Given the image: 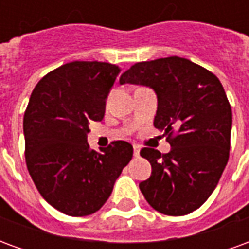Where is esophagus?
<instances>
[{"instance_id": "34e87169", "label": "esophagus", "mask_w": 249, "mask_h": 249, "mask_svg": "<svg viewBox=\"0 0 249 249\" xmlns=\"http://www.w3.org/2000/svg\"><path fill=\"white\" fill-rule=\"evenodd\" d=\"M133 153H135V156L137 157L140 155V146L139 145H133Z\"/></svg>"}]
</instances>
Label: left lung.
<instances>
[{
	"label": "left lung",
	"mask_w": 249,
	"mask_h": 249,
	"mask_svg": "<svg viewBox=\"0 0 249 249\" xmlns=\"http://www.w3.org/2000/svg\"><path fill=\"white\" fill-rule=\"evenodd\" d=\"M120 84L149 87L157 96L153 125L164 130L171 151L142 148L152 165L140 191L157 212L183 216L213 192L230 157L232 110L219 78L203 66L173 56L137 62ZM177 130V135L172 136Z\"/></svg>",
	"instance_id": "8db88e82"
}]
</instances>
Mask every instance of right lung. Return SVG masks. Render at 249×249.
Listing matches in <instances>:
<instances>
[{
	"instance_id": "right-lung-1",
	"label": "right lung",
	"mask_w": 249,
	"mask_h": 249,
	"mask_svg": "<svg viewBox=\"0 0 249 249\" xmlns=\"http://www.w3.org/2000/svg\"><path fill=\"white\" fill-rule=\"evenodd\" d=\"M119 73L109 62L73 61L48 73L32 92L24 116L26 165L41 196L62 213L98 211L132 160L126 141L100 152L88 144L89 123L104 119Z\"/></svg>"
}]
</instances>
